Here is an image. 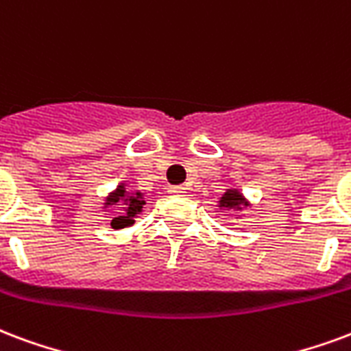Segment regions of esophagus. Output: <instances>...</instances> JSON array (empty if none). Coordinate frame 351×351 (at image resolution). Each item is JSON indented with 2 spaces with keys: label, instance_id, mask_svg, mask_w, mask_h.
Segmentation results:
<instances>
[{
  "label": "esophagus",
  "instance_id": "obj_1",
  "mask_svg": "<svg viewBox=\"0 0 351 351\" xmlns=\"http://www.w3.org/2000/svg\"><path fill=\"white\" fill-rule=\"evenodd\" d=\"M169 191H171L173 195H184V193H186V188H184V186H173V188H169Z\"/></svg>",
  "mask_w": 351,
  "mask_h": 351
}]
</instances>
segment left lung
<instances>
[{
	"instance_id": "obj_1",
	"label": "left lung",
	"mask_w": 351,
	"mask_h": 351,
	"mask_svg": "<svg viewBox=\"0 0 351 351\" xmlns=\"http://www.w3.org/2000/svg\"><path fill=\"white\" fill-rule=\"evenodd\" d=\"M219 210H234V212H241L243 208L251 206V202L245 199V195L241 193L240 189H227L221 195V199L217 201Z\"/></svg>"
}]
</instances>
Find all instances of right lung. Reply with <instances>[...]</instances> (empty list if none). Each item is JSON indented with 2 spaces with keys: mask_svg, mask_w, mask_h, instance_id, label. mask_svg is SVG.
Instances as JSON below:
<instances>
[{
  "mask_svg": "<svg viewBox=\"0 0 351 351\" xmlns=\"http://www.w3.org/2000/svg\"><path fill=\"white\" fill-rule=\"evenodd\" d=\"M108 206H123V212L111 219V227L113 228H124L134 225V219L137 214H141L143 206H145V195L139 189H130L124 182L117 186L110 195L106 197L104 208Z\"/></svg>",
  "mask_w": 351,
  "mask_h": 351,
  "instance_id": "add662e5",
  "label": "right lung"
}]
</instances>
